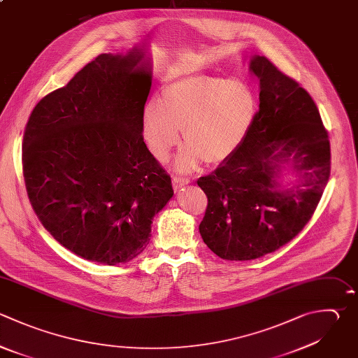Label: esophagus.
I'll list each match as a JSON object with an SVG mask.
<instances>
[{
  "instance_id": "obj_1",
  "label": "esophagus",
  "mask_w": 358,
  "mask_h": 358,
  "mask_svg": "<svg viewBox=\"0 0 358 358\" xmlns=\"http://www.w3.org/2000/svg\"><path fill=\"white\" fill-rule=\"evenodd\" d=\"M172 183H173V187L175 189H180L182 186L190 183V179L189 178H183V176H179V175H173L172 178Z\"/></svg>"
}]
</instances>
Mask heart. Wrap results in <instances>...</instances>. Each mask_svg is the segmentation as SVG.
<instances>
[{"instance_id": "1", "label": "heart", "mask_w": 358, "mask_h": 358, "mask_svg": "<svg viewBox=\"0 0 358 358\" xmlns=\"http://www.w3.org/2000/svg\"><path fill=\"white\" fill-rule=\"evenodd\" d=\"M259 95L246 81L225 76L180 77L162 90L161 103L148 101L143 133L151 152L165 159L179 143L185 150L178 168L193 169L200 158L208 165L229 159L248 140L259 116Z\"/></svg>"}]
</instances>
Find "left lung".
<instances>
[{"label": "left lung", "instance_id": "left-lung-1", "mask_svg": "<svg viewBox=\"0 0 358 358\" xmlns=\"http://www.w3.org/2000/svg\"><path fill=\"white\" fill-rule=\"evenodd\" d=\"M250 70L260 81L256 124L243 145L197 185L207 196L204 243L221 259L252 260L295 238L313 215L330 176V144L310 95L267 57ZM299 180L276 183L282 162Z\"/></svg>", "mask_w": 358, "mask_h": 358}]
</instances>
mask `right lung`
Here are the masks:
<instances>
[{
    "mask_svg": "<svg viewBox=\"0 0 358 358\" xmlns=\"http://www.w3.org/2000/svg\"><path fill=\"white\" fill-rule=\"evenodd\" d=\"M143 52L99 55L34 108L22 144L29 201L64 248L102 264L137 257L152 218L173 196L148 151L143 112L151 88Z\"/></svg>",
    "mask_w": 358,
    "mask_h": 358,
    "instance_id": "obj_1",
    "label": "right lung"
}]
</instances>
